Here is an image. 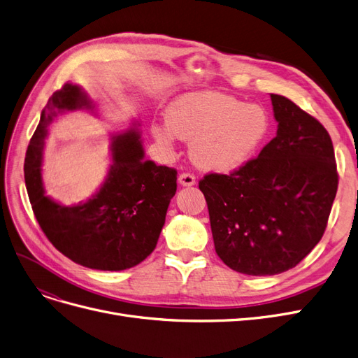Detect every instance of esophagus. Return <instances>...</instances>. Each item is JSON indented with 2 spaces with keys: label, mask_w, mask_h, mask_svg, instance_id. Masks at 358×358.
Masks as SVG:
<instances>
[{
  "label": "esophagus",
  "mask_w": 358,
  "mask_h": 358,
  "mask_svg": "<svg viewBox=\"0 0 358 358\" xmlns=\"http://www.w3.org/2000/svg\"><path fill=\"white\" fill-rule=\"evenodd\" d=\"M179 183L182 187H192V185H195V176L192 173H180Z\"/></svg>",
  "instance_id": "obj_1"
}]
</instances>
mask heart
Here are the masks:
<instances>
[{"label":"heart","mask_w":358,"mask_h":358,"mask_svg":"<svg viewBox=\"0 0 358 358\" xmlns=\"http://www.w3.org/2000/svg\"><path fill=\"white\" fill-rule=\"evenodd\" d=\"M152 136L173 148L176 136L191 142L196 166L231 171L244 166L268 134V117L259 106H247L220 92H192L179 96L166 113V124L151 126Z\"/></svg>","instance_id":"heart-1"}]
</instances>
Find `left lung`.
<instances>
[{
	"label": "left lung",
	"instance_id": "obj_1",
	"mask_svg": "<svg viewBox=\"0 0 358 358\" xmlns=\"http://www.w3.org/2000/svg\"><path fill=\"white\" fill-rule=\"evenodd\" d=\"M276 136L229 175L199 180L214 248L239 273L271 276L319 244L338 189L332 139L291 99L270 94Z\"/></svg>",
	"mask_w": 358,
	"mask_h": 358
}]
</instances>
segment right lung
Returning <instances> with one entry per match:
<instances>
[{
	"label": "right lung",
	"instance_id": "right-lung-1",
	"mask_svg": "<svg viewBox=\"0 0 358 358\" xmlns=\"http://www.w3.org/2000/svg\"><path fill=\"white\" fill-rule=\"evenodd\" d=\"M92 107L71 83L50 96L26 151V189L42 232L67 259L95 270H124L154 251L176 194L178 171L144 160L141 136L131 129L113 139V164L95 195L71 207L52 201L41 180L47 127L59 114Z\"/></svg>",
	"mask_w": 358,
	"mask_h": 358
}]
</instances>
